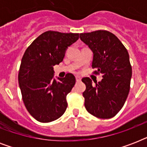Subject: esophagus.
<instances>
[{"instance_id":"esophagus-1","label":"esophagus","mask_w":147,"mask_h":147,"mask_svg":"<svg viewBox=\"0 0 147 147\" xmlns=\"http://www.w3.org/2000/svg\"><path fill=\"white\" fill-rule=\"evenodd\" d=\"M76 82H81V80H82V78L79 77V76H76Z\"/></svg>"}]
</instances>
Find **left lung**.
Wrapping results in <instances>:
<instances>
[{
  "mask_svg": "<svg viewBox=\"0 0 147 147\" xmlns=\"http://www.w3.org/2000/svg\"><path fill=\"white\" fill-rule=\"evenodd\" d=\"M81 40L93 52L94 74H102V80L94 85L91 78L82 79L86 85L83 92L88 113L102 119L116 115L123 107L130 92L132 67L129 54L116 36L107 30L81 33Z\"/></svg>",
  "mask_w": 147,
  "mask_h": 147,
  "instance_id": "left-lung-1",
  "label": "left lung"
}]
</instances>
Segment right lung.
I'll return each mask as SVG.
<instances>
[{
	"mask_svg": "<svg viewBox=\"0 0 147 147\" xmlns=\"http://www.w3.org/2000/svg\"><path fill=\"white\" fill-rule=\"evenodd\" d=\"M78 35L47 31L24 53L18 81L24 105L36 121H55L66 110V96L76 84V78L68 73L56 81L53 78V66L62 62L65 50L78 40Z\"/></svg>",
	"mask_w": 147,
	"mask_h": 147,
	"instance_id": "right-lung-1",
	"label": "right lung"
}]
</instances>
